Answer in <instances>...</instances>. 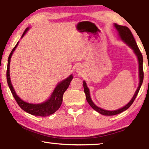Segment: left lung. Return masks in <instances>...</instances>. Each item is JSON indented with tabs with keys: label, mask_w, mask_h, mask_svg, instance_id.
Here are the masks:
<instances>
[{
	"label": "left lung",
	"mask_w": 149,
	"mask_h": 149,
	"mask_svg": "<svg viewBox=\"0 0 149 149\" xmlns=\"http://www.w3.org/2000/svg\"><path fill=\"white\" fill-rule=\"evenodd\" d=\"M114 27L116 28V29L117 30L118 32V35H119L120 38L122 39L123 41H124L125 43H126L129 46H130L131 48H132L133 50H134L135 54L136 55L137 58H138V64H139V86H138V88L135 93V94L133 97L132 100L130 102L128 103L126 106H125L123 108L118 109L116 110H104V109L100 108V107L97 106L93 102L92 100H91V96H90V91H89V89L86 86V83L85 81H83V86H84V90L85 95H86V100L89 105L92 107L93 109H94L95 111L100 113L101 114L105 115V116H112V115H116L118 114H120L123 112V111L127 110V109L130 108V107L132 106V104L134 103L135 99H136L137 95H138V92H139L140 87L142 86V82H143L144 79V72H143V57H142V53L140 52L139 48H138V45H137V43L136 42V40H135L134 36H133L132 32L129 29L128 27L124 26H120L118 25L117 24H114Z\"/></svg>",
	"instance_id": "obj_1"
}]
</instances>
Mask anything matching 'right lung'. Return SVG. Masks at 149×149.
Wrapping results in <instances>:
<instances>
[{
    "mask_svg": "<svg viewBox=\"0 0 149 149\" xmlns=\"http://www.w3.org/2000/svg\"><path fill=\"white\" fill-rule=\"evenodd\" d=\"M29 29V28L28 27L26 29V30L24 32L22 38L24 37V35L26 34L28 30ZM18 42L17 43V44L15 45V46L13 47L12 51L10 53L9 58H8V63H7V80L8 85L11 90V92L12 93L13 97L16 101L17 104L19 105V106L23 110H24L25 112L31 114L32 115H35V116H47L49 115L52 114L53 113H54L56 110H58L59 108L61 106V104L63 102V96L65 91L67 90L69 86L71 81L73 79L72 74L70 75L68 78H67L65 80L61 81V82H59L55 89L53 91V93H52L51 96L49 97V98L47 101H45L43 103L38 104H29L21 100V98H19L17 96L16 93L15 92L14 88L12 86V84L11 82V79H10V74H9V65H10V61H11V58L12 56V54L13 52L16 48L17 45H18Z\"/></svg>",
    "mask_w": 149,
    "mask_h": 149,
    "instance_id": "1",
    "label": "right lung"
}]
</instances>
